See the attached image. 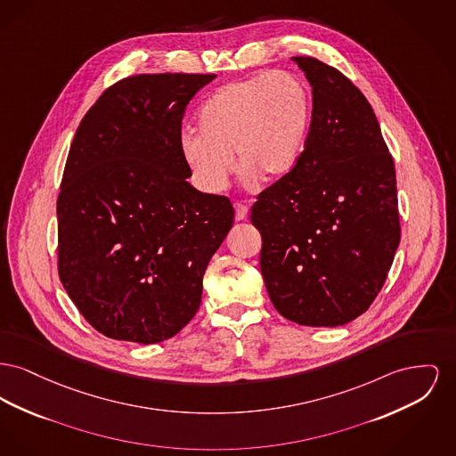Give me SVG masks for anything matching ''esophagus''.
I'll return each instance as SVG.
<instances>
[{"mask_svg": "<svg viewBox=\"0 0 456 456\" xmlns=\"http://www.w3.org/2000/svg\"><path fill=\"white\" fill-rule=\"evenodd\" d=\"M234 210H236V220H244L248 216V205L244 203H234Z\"/></svg>", "mask_w": 456, "mask_h": 456, "instance_id": "obj_1", "label": "esophagus"}]
</instances>
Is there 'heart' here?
<instances>
[{"mask_svg":"<svg viewBox=\"0 0 456 456\" xmlns=\"http://www.w3.org/2000/svg\"><path fill=\"white\" fill-rule=\"evenodd\" d=\"M312 120V96L297 76L275 70L218 87L196 115L183 153L198 184L218 192L234 161L248 179L275 183L293 172Z\"/></svg>","mask_w":456,"mask_h":456,"instance_id":"1","label":"heart"}]
</instances>
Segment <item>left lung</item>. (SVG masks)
Masks as SVG:
<instances>
[{
  "label": "left lung",
  "instance_id": "1",
  "mask_svg": "<svg viewBox=\"0 0 456 456\" xmlns=\"http://www.w3.org/2000/svg\"><path fill=\"white\" fill-rule=\"evenodd\" d=\"M312 86V122L293 172L258 194L251 224L275 310L338 327L369 310L400 244L395 161L362 91L338 69L293 56Z\"/></svg>",
  "mask_w": 456,
  "mask_h": 456
}]
</instances>
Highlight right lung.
<instances>
[{
    "label": "right lung",
    "instance_id": "right-lung-1",
    "mask_svg": "<svg viewBox=\"0 0 456 456\" xmlns=\"http://www.w3.org/2000/svg\"><path fill=\"white\" fill-rule=\"evenodd\" d=\"M215 74H139L84 115L56 201L58 273L82 317L139 345L175 336L234 224L225 196L188 183L181 127Z\"/></svg>",
    "mask_w": 456,
    "mask_h": 456
}]
</instances>
